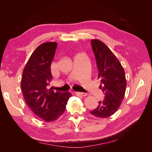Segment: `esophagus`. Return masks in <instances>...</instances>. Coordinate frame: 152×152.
<instances>
[{"instance_id": "esophagus-1", "label": "esophagus", "mask_w": 152, "mask_h": 152, "mask_svg": "<svg viewBox=\"0 0 152 152\" xmlns=\"http://www.w3.org/2000/svg\"><path fill=\"white\" fill-rule=\"evenodd\" d=\"M75 94L77 96H87V93H81V92H75Z\"/></svg>"}]
</instances>
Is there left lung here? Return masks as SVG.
Wrapping results in <instances>:
<instances>
[{"label":"left lung","instance_id":"left-lung-1","mask_svg":"<svg viewBox=\"0 0 152 152\" xmlns=\"http://www.w3.org/2000/svg\"><path fill=\"white\" fill-rule=\"evenodd\" d=\"M91 45L101 80L99 88L104 94V99L98 107L90 113L98 118L112 115L120 107L125 96L127 82L125 72L117 57L103 42L92 39Z\"/></svg>","mask_w":152,"mask_h":152}]
</instances>
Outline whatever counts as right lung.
Wrapping results in <instances>:
<instances>
[{
    "label": "right lung",
    "instance_id": "obj_1",
    "mask_svg": "<svg viewBox=\"0 0 152 152\" xmlns=\"http://www.w3.org/2000/svg\"><path fill=\"white\" fill-rule=\"evenodd\" d=\"M57 42L40 44L31 54L23 72L21 88L26 103L36 116L53 122L61 116L72 94L49 89L53 79L50 64Z\"/></svg>",
    "mask_w": 152,
    "mask_h": 152
}]
</instances>
